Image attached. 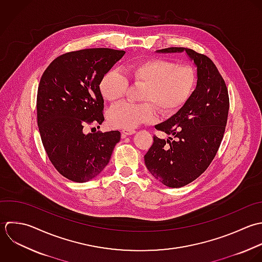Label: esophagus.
Returning <instances> with one entry per match:
<instances>
[{"instance_id": "34e87169", "label": "esophagus", "mask_w": 262, "mask_h": 262, "mask_svg": "<svg viewBox=\"0 0 262 262\" xmlns=\"http://www.w3.org/2000/svg\"><path fill=\"white\" fill-rule=\"evenodd\" d=\"M135 133H136V130L134 128H124L121 130V136H122V138H125L129 135H134Z\"/></svg>"}]
</instances>
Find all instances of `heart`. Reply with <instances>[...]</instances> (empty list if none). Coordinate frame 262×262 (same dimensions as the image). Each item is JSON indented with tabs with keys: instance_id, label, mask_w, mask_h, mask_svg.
Masks as SVG:
<instances>
[{
	"instance_id": "1",
	"label": "heart",
	"mask_w": 262,
	"mask_h": 262,
	"mask_svg": "<svg viewBox=\"0 0 262 262\" xmlns=\"http://www.w3.org/2000/svg\"><path fill=\"white\" fill-rule=\"evenodd\" d=\"M125 72L135 83L146 88L142 104L122 103L108 112L109 123L118 128H133L153 121L158 113L170 115L178 112L193 95L197 82V70L189 64H178L165 58H149L128 64ZM128 78L118 70H109L101 78L99 90L103 98L116 103L124 98Z\"/></svg>"
}]
</instances>
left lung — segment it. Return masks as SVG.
Here are the masks:
<instances>
[{
  "mask_svg": "<svg viewBox=\"0 0 262 262\" xmlns=\"http://www.w3.org/2000/svg\"><path fill=\"white\" fill-rule=\"evenodd\" d=\"M183 51L197 66L196 90L177 114L155 126L169 138L165 141L154 136L144 157L151 174L169 188L184 187L207 169L223 141L230 109L227 84L210 58L181 47L157 52Z\"/></svg>",
  "mask_w": 262,
  "mask_h": 262,
  "instance_id": "1",
  "label": "left lung"
}]
</instances>
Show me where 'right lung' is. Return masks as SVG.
Segmentation results:
<instances>
[{
	"mask_svg": "<svg viewBox=\"0 0 262 262\" xmlns=\"http://www.w3.org/2000/svg\"><path fill=\"white\" fill-rule=\"evenodd\" d=\"M124 54L108 48L68 52L54 59L40 77L36 96L40 139L54 167L72 182L96 178L120 140L118 130L85 135L82 129L104 121L99 82Z\"/></svg>",
	"mask_w": 262,
	"mask_h": 262,
	"instance_id": "right-lung-1",
	"label": "right lung"
}]
</instances>
